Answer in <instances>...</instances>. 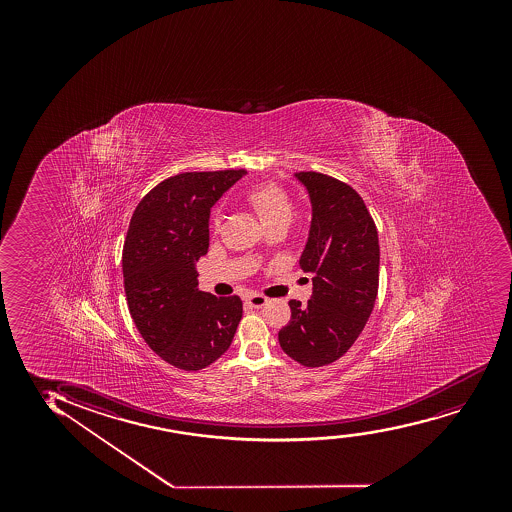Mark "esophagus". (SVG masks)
Segmentation results:
<instances>
[{"label": "esophagus", "instance_id": "esophagus-1", "mask_svg": "<svg viewBox=\"0 0 512 512\" xmlns=\"http://www.w3.org/2000/svg\"><path fill=\"white\" fill-rule=\"evenodd\" d=\"M266 302H268V299L263 295L251 294L246 297L247 306L253 307V309H261V307L266 306Z\"/></svg>", "mask_w": 512, "mask_h": 512}]
</instances>
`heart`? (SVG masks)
I'll return each instance as SVG.
<instances>
[{
  "instance_id": "heart-1",
  "label": "heart",
  "mask_w": 512,
  "mask_h": 512,
  "mask_svg": "<svg viewBox=\"0 0 512 512\" xmlns=\"http://www.w3.org/2000/svg\"><path fill=\"white\" fill-rule=\"evenodd\" d=\"M246 201L251 205L261 224L266 229L273 225H290L295 215V206L285 191L277 184H261L246 194Z\"/></svg>"
}]
</instances>
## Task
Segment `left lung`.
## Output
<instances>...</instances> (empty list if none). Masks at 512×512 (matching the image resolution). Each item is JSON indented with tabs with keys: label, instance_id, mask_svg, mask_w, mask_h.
Masks as SVG:
<instances>
[{
	"label": "left lung",
	"instance_id": "left-lung-1",
	"mask_svg": "<svg viewBox=\"0 0 512 512\" xmlns=\"http://www.w3.org/2000/svg\"><path fill=\"white\" fill-rule=\"evenodd\" d=\"M309 193L311 229L300 256L312 275L307 306L290 300L292 318L278 333L283 352L306 367L340 359L359 338L379 287V239L355 189L319 172H297Z\"/></svg>",
	"mask_w": 512,
	"mask_h": 512
}]
</instances>
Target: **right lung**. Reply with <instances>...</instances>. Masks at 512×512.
I'll list each match as a JSON object with an SVG mask.
<instances>
[{"mask_svg": "<svg viewBox=\"0 0 512 512\" xmlns=\"http://www.w3.org/2000/svg\"><path fill=\"white\" fill-rule=\"evenodd\" d=\"M246 171L184 172L136 206L123 247L124 292L148 347L183 371H200L229 350L242 318L237 295L198 288L208 253L210 210Z\"/></svg>", "mask_w": 512, "mask_h": 512, "instance_id": "obj_1", "label": "right lung"}]
</instances>
